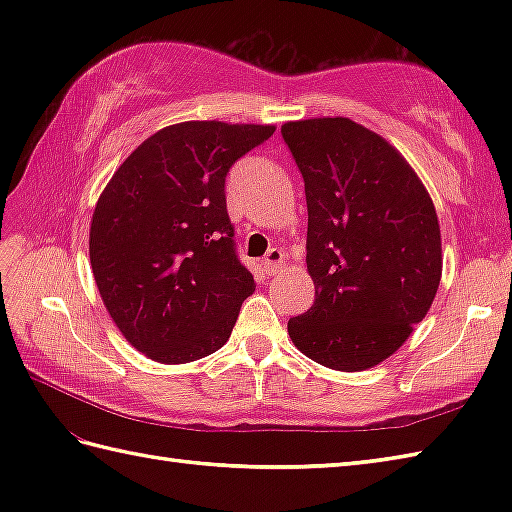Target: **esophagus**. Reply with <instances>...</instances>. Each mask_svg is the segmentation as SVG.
Segmentation results:
<instances>
[{
    "label": "esophagus",
    "instance_id": "esophagus-1",
    "mask_svg": "<svg viewBox=\"0 0 512 512\" xmlns=\"http://www.w3.org/2000/svg\"><path fill=\"white\" fill-rule=\"evenodd\" d=\"M281 266H284V253H281L279 248H270L268 255L264 257V262H262L264 273L266 275H277Z\"/></svg>",
    "mask_w": 512,
    "mask_h": 512
}]
</instances>
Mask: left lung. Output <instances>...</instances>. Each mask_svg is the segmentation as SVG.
I'll return each instance as SVG.
<instances>
[{
  "instance_id": "8db88e82",
  "label": "left lung",
  "mask_w": 512,
  "mask_h": 512,
  "mask_svg": "<svg viewBox=\"0 0 512 512\" xmlns=\"http://www.w3.org/2000/svg\"><path fill=\"white\" fill-rule=\"evenodd\" d=\"M281 136L306 182L314 281V303L288 334L314 363L363 372L394 354L436 299V206L400 151L350 118L290 121Z\"/></svg>"
}]
</instances>
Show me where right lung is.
Segmentation results:
<instances>
[{
  "label": "right lung",
  "instance_id": "right-lung-1",
  "mask_svg": "<svg viewBox=\"0 0 512 512\" xmlns=\"http://www.w3.org/2000/svg\"><path fill=\"white\" fill-rule=\"evenodd\" d=\"M275 125L184 121L143 140L107 182L90 224L96 288L151 361L180 365L228 341L255 279L239 264L224 180Z\"/></svg>",
  "mask_w": 512,
  "mask_h": 512
}]
</instances>
